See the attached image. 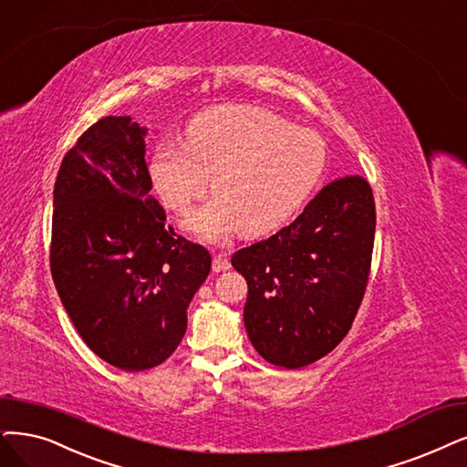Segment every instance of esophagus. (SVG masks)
Returning <instances> with one entry per match:
<instances>
[{"instance_id": "obj_1", "label": "esophagus", "mask_w": 467, "mask_h": 467, "mask_svg": "<svg viewBox=\"0 0 467 467\" xmlns=\"http://www.w3.org/2000/svg\"><path fill=\"white\" fill-rule=\"evenodd\" d=\"M230 268V260L220 254V253H214V258H213V272H223Z\"/></svg>"}]
</instances>
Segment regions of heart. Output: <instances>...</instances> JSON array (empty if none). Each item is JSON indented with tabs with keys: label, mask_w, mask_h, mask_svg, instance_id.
Returning a JSON list of instances; mask_svg holds the SVG:
<instances>
[{
	"label": "heart",
	"mask_w": 467,
	"mask_h": 467,
	"mask_svg": "<svg viewBox=\"0 0 467 467\" xmlns=\"http://www.w3.org/2000/svg\"><path fill=\"white\" fill-rule=\"evenodd\" d=\"M326 169V143L314 130L260 107H218L197 115L185 143H161L151 180L166 207L192 214L190 230L222 239L239 230L258 237L282 228L312 195Z\"/></svg>",
	"instance_id": "obj_1"
}]
</instances>
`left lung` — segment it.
Returning <instances> with one entry per match:
<instances>
[{
  "mask_svg": "<svg viewBox=\"0 0 467 467\" xmlns=\"http://www.w3.org/2000/svg\"><path fill=\"white\" fill-rule=\"evenodd\" d=\"M374 234L368 180L343 176L289 226L234 253L232 266L249 285L245 327L260 357L296 369L343 341L366 293Z\"/></svg>",
  "mask_w": 467,
  "mask_h": 467,
  "instance_id": "1",
  "label": "left lung"
}]
</instances>
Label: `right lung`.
Segmentation results:
<instances>
[{
  "label": "right lung",
  "instance_id": "1",
  "mask_svg": "<svg viewBox=\"0 0 467 467\" xmlns=\"http://www.w3.org/2000/svg\"><path fill=\"white\" fill-rule=\"evenodd\" d=\"M143 136L130 117L98 120L65 155L53 190L55 287L84 343L126 371L155 368L178 348L213 263L149 193Z\"/></svg>",
  "mask_w": 467,
  "mask_h": 467
}]
</instances>
